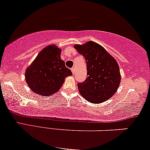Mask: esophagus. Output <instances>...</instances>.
Listing matches in <instances>:
<instances>
[{"label":"esophagus","instance_id":"1","mask_svg":"<svg viewBox=\"0 0 150 150\" xmlns=\"http://www.w3.org/2000/svg\"><path fill=\"white\" fill-rule=\"evenodd\" d=\"M71 72H72V74H74V72H75V69H74V67L71 68Z\"/></svg>","mask_w":150,"mask_h":150}]
</instances>
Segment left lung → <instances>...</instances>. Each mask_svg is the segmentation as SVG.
I'll return each instance as SVG.
<instances>
[{
    "instance_id": "left-lung-1",
    "label": "left lung",
    "mask_w": 150,
    "mask_h": 150,
    "mask_svg": "<svg viewBox=\"0 0 150 150\" xmlns=\"http://www.w3.org/2000/svg\"><path fill=\"white\" fill-rule=\"evenodd\" d=\"M74 47L87 63L88 76L84 83L78 84L80 94L88 102L95 104L110 99L117 91L121 80L115 58L94 41Z\"/></svg>"
}]
</instances>
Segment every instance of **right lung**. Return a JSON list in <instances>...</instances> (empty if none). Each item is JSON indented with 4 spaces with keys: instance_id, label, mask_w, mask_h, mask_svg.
I'll return each instance as SVG.
<instances>
[{
    "instance_id": "right-lung-1",
    "label": "right lung",
    "mask_w": 150,
    "mask_h": 150,
    "mask_svg": "<svg viewBox=\"0 0 150 150\" xmlns=\"http://www.w3.org/2000/svg\"><path fill=\"white\" fill-rule=\"evenodd\" d=\"M61 52L56 45L47 46L26 69L25 81L35 94L51 96L61 89L66 77L72 75L61 59Z\"/></svg>"
}]
</instances>
